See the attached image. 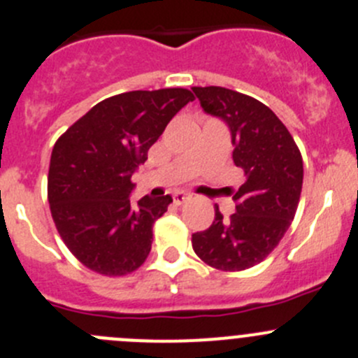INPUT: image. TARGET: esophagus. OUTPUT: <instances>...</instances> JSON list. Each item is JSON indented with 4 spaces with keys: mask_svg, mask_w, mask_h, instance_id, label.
I'll return each instance as SVG.
<instances>
[{
    "mask_svg": "<svg viewBox=\"0 0 358 358\" xmlns=\"http://www.w3.org/2000/svg\"><path fill=\"white\" fill-rule=\"evenodd\" d=\"M189 199H190V194L183 192V190H176V192L173 194V201H175L176 204H183V203H187Z\"/></svg>",
    "mask_w": 358,
    "mask_h": 358,
    "instance_id": "obj_1",
    "label": "esophagus"
}]
</instances>
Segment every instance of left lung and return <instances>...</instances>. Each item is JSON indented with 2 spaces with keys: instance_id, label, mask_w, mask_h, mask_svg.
I'll return each mask as SVG.
<instances>
[{
  "instance_id": "1",
  "label": "left lung",
  "mask_w": 358,
  "mask_h": 358,
  "mask_svg": "<svg viewBox=\"0 0 358 358\" xmlns=\"http://www.w3.org/2000/svg\"><path fill=\"white\" fill-rule=\"evenodd\" d=\"M201 108L227 124L232 161L246 180L234 192L229 220L215 211L206 231L194 232L201 260L220 271L262 262L290 227L303 189V157L282 120L257 99L225 87H192Z\"/></svg>"
}]
</instances>
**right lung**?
<instances>
[{"mask_svg":"<svg viewBox=\"0 0 358 358\" xmlns=\"http://www.w3.org/2000/svg\"><path fill=\"white\" fill-rule=\"evenodd\" d=\"M194 101L187 89L117 94L92 106L54 145L48 203L62 241L89 269L133 273L152 248V225L171 196L131 204V176L169 120Z\"/></svg>","mask_w":358,"mask_h":358,"instance_id":"obj_1","label":"right lung"}]
</instances>
